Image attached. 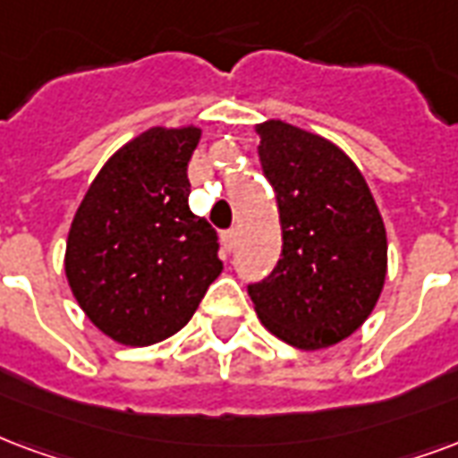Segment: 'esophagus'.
<instances>
[{
	"label": "esophagus",
	"instance_id": "34e87169",
	"mask_svg": "<svg viewBox=\"0 0 458 458\" xmlns=\"http://www.w3.org/2000/svg\"><path fill=\"white\" fill-rule=\"evenodd\" d=\"M223 242H225V247H228V250H233V247H235V242H238V230L235 228L225 230V233H223Z\"/></svg>",
	"mask_w": 458,
	"mask_h": 458
}]
</instances>
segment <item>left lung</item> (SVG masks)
<instances>
[{
	"label": "left lung",
	"instance_id": "obj_1",
	"mask_svg": "<svg viewBox=\"0 0 458 458\" xmlns=\"http://www.w3.org/2000/svg\"><path fill=\"white\" fill-rule=\"evenodd\" d=\"M259 162L281 223V259L247 286L264 327L298 350L350 337L386 279V228L357 165L320 135L257 125Z\"/></svg>",
	"mask_w": 458,
	"mask_h": 458
}]
</instances>
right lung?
Instances as JSON below:
<instances>
[{
  "label": "right lung",
  "instance_id": "add662e5",
  "mask_svg": "<svg viewBox=\"0 0 458 458\" xmlns=\"http://www.w3.org/2000/svg\"><path fill=\"white\" fill-rule=\"evenodd\" d=\"M201 131L150 128L101 167L74 213L65 272L111 340L148 347L179 333L223 269L218 233L189 208Z\"/></svg>",
  "mask_w": 458,
  "mask_h": 458
}]
</instances>
